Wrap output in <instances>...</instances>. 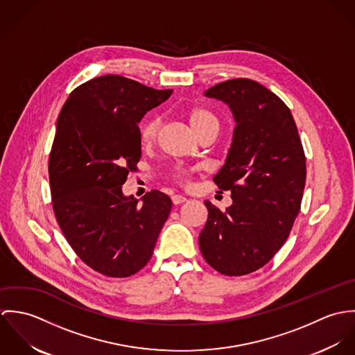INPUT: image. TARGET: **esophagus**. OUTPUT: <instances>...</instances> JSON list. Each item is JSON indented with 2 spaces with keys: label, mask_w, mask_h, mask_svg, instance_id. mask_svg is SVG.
I'll return each instance as SVG.
<instances>
[{
  "label": "esophagus",
  "mask_w": 355,
  "mask_h": 355,
  "mask_svg": "<svg viewBox=\"0 0 355 355\" xmlns=\"http://www.w3.org/2000/svg\"><path fill=\"white\" fill-rule=\"evenodd\" d=\"M186 201H187V198L183 197V196H179V194L172 197V202L175 203V205H180V203L186 202Z\"/></svg>",
  "instance_id": "1"
}]
</instances>
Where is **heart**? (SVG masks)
<instances>
[{"label":"heart","mask_w":355,"mask_h":355,"mask_svg":"<svg viewBox=\"0 0 355 355\" xmlns=\"http://www.w3.org/2000/svg\"><path fill=\"white\" fill-rule=\"evenodd\" d=\"M187 117H189L190 125L193 127V130L197 132L198 137H201L206 132H218V130H220V119L209 107H205V106L191 107L187 112ZM159 127H161V119L155 114L146 117L141 123L139 138H141L142 145H146V146L152 145L158 135ZM189 176H190V171L180 165H175L169 172V178L180 184H187Z\"/></svg>","instance_id":"1"}]
</instances>
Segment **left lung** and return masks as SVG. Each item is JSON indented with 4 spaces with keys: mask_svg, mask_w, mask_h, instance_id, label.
Instances as JSON below:
<instances>
[{
    "mask_svg": "<svg viewBox=\"0 0 355 355\" xmlns=\"http://www.w3.org/2000/svg\"><path fill=\"white\" fill-rule=\"evenodd\" d=\"M205 96L227 102L236 127L225 165L213 178L232 205L210 201L200 234L206 262L225 276H243L266 265L286 243L301 210L306 158L288 106L248 78L230 79Z\"/></svg>",
    "mask_w": 355,
    "mask_h": 355,
    "instance_id": "obj_1",
    "label": "left lung"
}]
</instances>
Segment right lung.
<instances>
[{"instance_id":"right-lung-1","label":"right lung","mask_w":355,"mask_h":355,"mask_svg":"<svg viewBox=\"0 0 355 355\" xmlns=\"http://www.w3.org/2000/svg\"><path fill=\"white\" fill-rule=\"evenodd\" d=\"M171 94L103 75L72 90L58 114L49 154L53 211L72 250L103 276L138 273L169 216L166 194L152 190L138 203L121 186L141 159L138 123Z\"/></svg>"}]
</instances>
